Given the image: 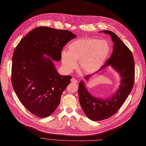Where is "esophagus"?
I'll return each instance as SVG.
<instances>
[{
	"instance_id": "obj_1",
	"label": "esophagus",
	"mask_w": 146,
	"mask_h": 146,
	"mask_svg": "<svg viewBox=\"0 0 146 146\" xmlns=\"http://www.w3.org/2000/svg\"><path fill=\"white\" fill-rule=\"evenodd\" d=\"M71 81L72 82V83H74V84H76V83H78V81H77L76 79H75V78H71Z\"/></svg>"
}]
</instances>
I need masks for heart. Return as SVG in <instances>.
<instances>
[{"label":"heart","instance_id":"obj_1","mask_svg":"<svg viewBox=\"0 0 146 146\" xmlns=\"http://www.w3.org/2000/svg\"><path fill=\"white\" fill-rule=\"evenodd\" d=\"M110 52L109 43L96 38H81L72 42L61 54L62 65L67 71H72L79 61L80 68L84 72L91 73L104 65Z\"/></svg>","mask_w":146,"mask_h":146}]
</instances>
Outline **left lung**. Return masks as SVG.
<instances>
[{"instance_id":"obj_1","label":"left lung","mask_w":146,"mask_h":146,"mask_svg":"<svg viewBox=\"0 0 146 146\" xmlns=\"http://www.w3.org/2000/svg\"><path fill=\"white\" fill-rule=\"evenodd\" d=\"M102 32L109 34L112 39L113 51L98 71L111 65L119 74L121 80L120 86L115 94L106 100L92 96L85 88L84 82L82 81L80 82L78 96L80 105L85 114L92 121L103 120L114 115L129 96L135 79L134 61L131 50L115 33L110 31ZM90 76L91 75H86L85 79L88 80Z\"/></svg>"}]
</instances>
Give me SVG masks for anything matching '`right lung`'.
Returning a JSON list of instances; mask_svg holds the SVG:
<instances>
[{
	"label": "right lung",
	"mask_w": 146,
	"mask_h": 146,
	"mask_svg": "<svg viewBox=\"0 0 146 146\" xmlns=\"http://www.w3.org/2000/svg\"><path fill=\"white\" fill-rule=\"evenodd\" d=\"M75 38L68 30L39 27L29 32L15 48L12 87L22 105L33 115L47 117L59 106L72 77L60 75L52 61L61 60L63 47Z\"/></svg>",
	"instance_id": "right-lung-1"
}]
</instances>
